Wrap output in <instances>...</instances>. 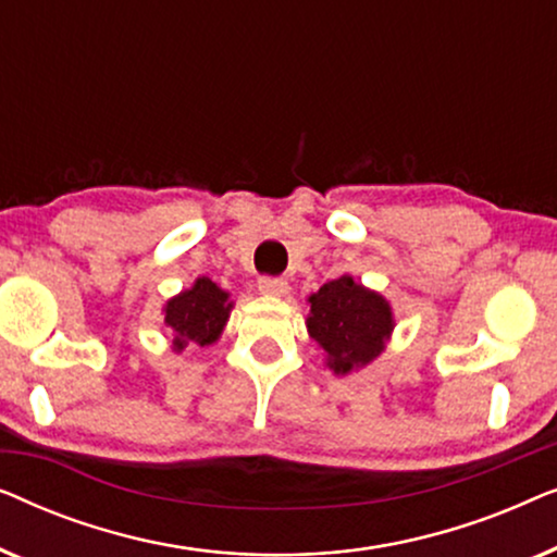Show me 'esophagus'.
I'll list each match as a JSON object with an SVG mask.
<instances>
[{"instance_id": "34e87169", "label": "esophagus", "mask_w": 557, "mask_h": 557, "mask_svg": "<svg viewBox=\"0 0 557 557\" xmlns=\"http://www.w3.org/2000/svg\"><path fill=\"white\" fill-rule=\"evenodd\" d=\"M258 292L265 296H286L288 284L284 278H276V276H261L258 278Z\"/></svg>"}]
</instances>
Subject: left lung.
Here are the masks:
<instances>
[{
	"label": "left lung",
	"instance_id": "8db88e82",
	"mask_svg": "<svg viewBox=\"0 0 557 557\" xmlns=\"http://www.w3.org/2000/svg\"><path fill=\"white\" fill-rule=\"evenodd\" d=\"M309 337L324 349L326 368L334 375H349L370 364L385 349L393 334V309L385 296L339 276L309 296Z\"/></svg>",
	"mask_w": 557,
	"mask_h": 557
}]
</instances>
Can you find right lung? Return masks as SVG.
Instances as JSON below:
<instances>
[{"label": "right lung", "mask_w": 557, "mask_h": 557, "mask_svg": "<svg viewBox=\"0 0 557 557\" xmlns=\"http://www.w3.org/2000/svg\"><path fill=\"white\" fill-rule=\"evenodd\" d=\"M231 294L212 284L208 276L180 292L164 304V324L170 326L174 352L187 347H208L220 339L231 317Z\"/></svg>", "instance_id": "right-lung-1"}]
</instances>
